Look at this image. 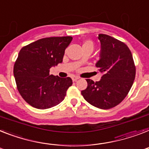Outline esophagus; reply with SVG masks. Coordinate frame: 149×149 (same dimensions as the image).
Here are the masks:
<instances>
[{
	"label": "esophagus",
	"instance_id": "obj_1",
	"mask_svg": "<svg viewBox=\"0 0 149 149\" xmlns=\"http://www.w3.org/2000/svg\"><path fill=\"white\" fill-rule=\"evenodd\" d=\"M79 77H73L72 78V81H73V82H76V81H77L79 79Z\"/></svg>",
	"mask_w": 149,
	"mask_h": 149
}]
</instances>
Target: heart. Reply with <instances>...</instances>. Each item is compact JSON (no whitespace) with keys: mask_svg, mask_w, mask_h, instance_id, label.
<instances>
[{"mask_svg":"<svg viewBox=\"0 0 149 149\" xmlns=\"http://www.w3.org/2000/svg\"><path fill=\"white\" fill-rule=\"evenodd\" d=\"M86 46H89V47H91L93 48V42L90 40H86L84 41V43H83V47H86Z\"/></svg>","mask_w":149,"mask_h":149,"instance_id":"b5f03b06","label":"heart"}]
</instances>
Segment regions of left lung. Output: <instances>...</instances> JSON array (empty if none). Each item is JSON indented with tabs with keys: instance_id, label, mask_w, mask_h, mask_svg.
<instances>
[{
	"instance_id": "left-lung-1",
	"label": "left lung",
	"mask_w": 149,
	"mask_h": 149,
	"mask_svg": "<svg viewBox=\"0 0 149 149\" xmlns=\"http://www.w3.org/2000/svg\"><path fill=\"white\" fill-rule=\"evenodd\" d=\"M100 59L95 66L102 73L100 81L86 79V89L81 91L86 101L101 109L120 103L131 89L135 77L133 57L125 43L106 34L99 35Z\"/></svg>"
}]
</instances>
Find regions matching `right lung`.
Returning <instances> with one entry per match:
<instances>
[{
	"label": "right lung",
	"mask_w": 149,
	"mask_h": 149,
	"mask_svg": "<svg viewBox=\"0 0 149 149\" xmlns=\"http://www.w3.org/2000/svg\"><path fill=\"white\" fill-rule=\"evenodd\" d=\"M72 40V37L43 38L19 52L14 76L20 94L33 107L46 109L64 100L72 79L49 75V69L63 62L65 49Z\"/></svg>",
	"instance_id": "add662e5"
}]
</instances>
